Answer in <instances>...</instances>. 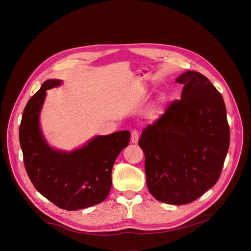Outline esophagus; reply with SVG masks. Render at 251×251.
I'll return each instance as SVG.
<instances>
[{"instance_id":"obj_1","label":"esophagus","mask_w":251,"mask_h":251,"mask_svg":"<svg viewBox=\"0 0 251 251\" xmlns=\"http://www.w3.org/2000/svg\"><path fill=\"white\" fill-rule=\"evenodd\" d=\"M139 139V133L137 130H133L131 132V142L132 143H137Z\"/></svg>"}]
</instances>
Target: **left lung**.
Here are the masks:
<instances>
[{
  "mask_svg": "<svg viewBox=\"0 0 251 251\" xmlns=\"http://www.w3.org/2000/svg\"><path fill=\"white\" fill-rule=\"evenodd\" d=\"M183 89L138 144L145 155L147 188L170 205L194 202L219 179L230 143L222 95L205 75L189 71L177 77Z\"/></svg>",
  "mask_w": 251,
  "mask_h": 251,
  "instance_id": "left-lung-1",
  "label": "left lung"
}]
</instances>
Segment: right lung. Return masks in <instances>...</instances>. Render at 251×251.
Here are the masks:
<instances>
[{
  "instance_id": "1",
  "label": "right lung",
  "mask_w": 251,
  "mask_h": 251,
  "mask_svg": "<svg viewBox=\"0 0 251 251\" xmlns=\"http://www.w3.org/2000/svg\"><path fill=\"white\" fill-rule=\"evenodd\" d=\"M48 79L28 101L22 115L19 140L27 175L35 189L57 207L79 210L102 203L112 186V169L127 147L129 131L98 136L71 153L56 151L45 142L39 129V113L46 90L59 86Z\"/></svg>"
}]
</instances>
